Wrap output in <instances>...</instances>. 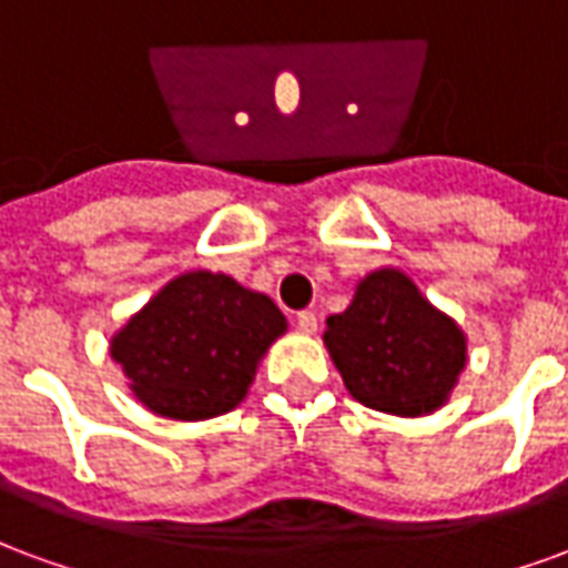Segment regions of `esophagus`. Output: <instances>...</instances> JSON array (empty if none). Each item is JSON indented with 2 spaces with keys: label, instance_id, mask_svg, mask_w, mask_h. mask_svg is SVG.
Wrapping results in <instances>:
<instances>
[{
  "label": "esophagus",
  "instance_id": "obj_1",
  "mask_svg": "<svg viewBox=\"0 0 568 568\" xmlns=\"http://www.w3.org/2000/svg\"><path fill=\"white\" fill-rule=\"evenodd\" d=\"M295 322H297V328H301L304 334H316V328H320V320H316V313H313V310H301Z\"/></svg>",
  "mask_w": 568,
  "mask_h": 568
}]
</instances>
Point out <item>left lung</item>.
Segmentation results:
<instances>
[{
  "label": "left lung",
  "instance_id": "8db88e82",
  "mask_svg": "<svg viewBox=\"0 0 568 568\" xmlns=\"http://www.w3.org/2000/svg\"><path fill=\"white\" fill-rule=\"evenodd\" d=\"M322 341L349 395L395 417L438 410L468 362L463 328L398 267L368 273L353 304L328 316Z\"/></svg>",
  "mask_w": 568,
  "mask_h": 568
}]
</instances>
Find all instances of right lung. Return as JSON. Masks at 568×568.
Returning a JSON list of instances; mask_svg holds the SVG:
<instances>
[{"mask_svg":"<svg viewBox=\"0 0 568 568\" xmlns=\"http://www.w3.org/2000/svg\"><path fill=\"white\" fill-rule=\"evenodd\" d=\"M288 322L234 276L187 271L115 332L109 353L151 414L212 419L246 398L264 353Z\"/></svg>","mask_w":568,"mask_h":568,"instance_id":"add662e5","label":"right lung"}]
</instances>
